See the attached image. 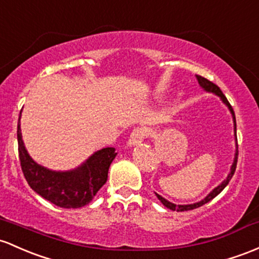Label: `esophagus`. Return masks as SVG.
Segmentation results:
<instances>
[{"label":"esophagus","instance_id":"34e87169","mask_svg":"<svg viewBox=\"0 0 259 259\" xmlns=\"http://www.w3.org/2000/svg\"><path fill=\"white\" fill-rule=\"evenodd\" d=\"M147 136V129L146 127H135L133 133L130 134L129 140H127V146H135V145L141 144L144 139Z\"/></svg>","mask_w":259,"mask_h":259}]
</instances>
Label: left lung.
<instances>
[{
	"label": "left lung",
	"instance_id": "1",
	"mask_svg": "<svg viewBox=\"0 0 259 259\" xmlns=\"http://www.w3.org/2000/svg\"><path fill=\"white\" fill-rule=\"evenodd\" d=\"M195 77H197V79H198V83H199V86H200L201 88H203V90L205 91V92H208V93H212V95H217L218 97L221 99V102H223V103L225 104V106H226L227 108H229L230 113H231V115H232V120H234V135H235L236 151H235V157H234V162H232L231 167H230V172H229V175H227V177H226L225 180H224L223 182H221V183L219 184L218 187H215V188L212 189L211 192H210L209 194L206 195L205 198H204V199H201L200 201H197V203H193V204H184V205H181V204H178V205H177V204H173V203H171V201H168V200H167V199H164L163 197H161L160 194H157V193H155V194H156V197H157L158 200H160L161 203L163 204L164 206H166V208L171 209V210H173V211H187V210H193V209H197V208H199V206H201V205H204V204L209 203V201L211 200V199H214L215 197H217V195L220 194V193L223 192V189L225 188V187L227 186V184H229V182L231 181L232 176H234V173H235V169H236V164H237L238 147H237V138H236V118H235V113H234V109H232V107L230 106L229 101H227L226 97H225V96L223 95V92H221V90H220V88H219V87L217 86V84H215V83H212V82H210L209 79H206V78L201 77V76H198V75H197V76H195Z\"/></svg>",
	"mask_w": 259,
	"mask_h": 259
}]
</instances>
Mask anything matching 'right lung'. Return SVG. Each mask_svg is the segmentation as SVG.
I'll return each instance as SVG.
<instances>
[{
	"instance_id": "obj_1",
	"label": "right lung",
	"mask_w": 259,
	"mask_h": 259,
	"mask_svg": "<svg viewBox=\"0 0 259 259\" xmlns=\"http://www.w3.org/2000/svg\"><path fill=\"white\" fill-rule=\"evenodd\" d=\"M17 139L22 171L30 188L60 208L76 209L87 205L106 184L110 163L116 156L114 147H104L93 152L76 168L54 171L39 164L28 153L22 139L21 115Z\"/></svg>"
}]
</instances>
